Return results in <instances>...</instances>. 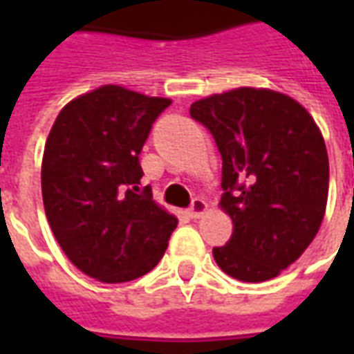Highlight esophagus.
<instances>
[{
  "mask_svg": "<svg viewBox=\"0 0 354 354\" xmlns=\"http://www.w3.org/2000/svg\"><path fill=\"white\" fill-rule=\"evenodd\" d=\"M208 210V205L205 203L203 199H195L192 203V207H189V216H192L193 220H197V218H201V216L205 214Z\"/></svg>",
  "mask_w": 354,
  "mask_h": 354,
  "instance_id": "esophagus-1",
  "label": "esophagus"
}]
</instances>
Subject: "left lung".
I'll return each instance as SVG.
<instances>
[{
  "label": "left lung",
  "mask_w": 354,
  "mask_h": 354,
  "mask_svg": "<svg viewBox=\"0 0 354 354\" xmlns=\"http://www.w3.org/2000/svg\"><path fill=\"white\" fill-rule=\"evenodd\" d=\"M193 119L222 155L220 207L233 222L212 254L243 282L281 274L319 233L328 201V151L307 109L288 94L239 87L193 102Z\"/></svg>",
  "instance_id": "obj_1"
}]
</instances>
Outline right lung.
<instances>
[{
  "mask_svg": "<svg viewBox=\"0 0 354 354\" xmlns=\"http://www.w3.org/2000/svg\"><path fill=\"white\" fill-rule=\"evenodd\" d=\"M170 102L102 85L68 102L45 142L41 193L50 230L68 260L96 281L149 273L176 230V216L138 187V155Z\"/></svg>",
  "mask_w": 354,
  "mask_h": 354,
  "instance_id": "1",
  "label": "right lung"
}]
</instances>
